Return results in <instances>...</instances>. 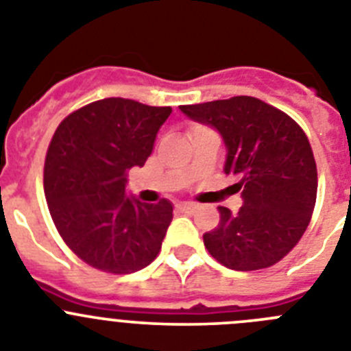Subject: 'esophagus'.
Listing matches in <instances>:
<instances>
[{
  "label": "esophagus",
  "mask_w": 351,
  "mask_h": 351,
  "mask_svg": "<svg viewBox=\"0 0 351 351\" xmlns=\"http://www.w3.org/2000/svg\"><path fill=\"white\" fill-rule=\"evenodd\" d=\"M178 209L181 210V213H186V214H193V213H197L198 206H197V204L182 202V204H178Z\"/></svg>",
  "instance_id": "esophagus-1"
}]
</instances>
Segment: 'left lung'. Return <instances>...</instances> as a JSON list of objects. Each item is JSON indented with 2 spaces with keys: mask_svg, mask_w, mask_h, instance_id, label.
<instances>
[{
  "mask_svg": "<svg viewBox=\"0 0 351 351\" xmlns=\"http://www.w3.org/2000/svg\"><path fill=\"white\" fill-rule=\"evenodd\" d=\"M190 119L218 130L226 145L225 173L237 178L243 207L219 209L204 234L210 256L234 271H258L300 241L316 202L318 173L306 133L295 121L253 96L181 105Z\"/></svg>",
  "mask_w": 351,
  "mask_h": 351,
  "instance_id": "8db88e82",
  "label": "left lung"
}]
</instances>
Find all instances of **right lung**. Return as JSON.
Returning a JSON list of instances; mask_svg holds the SVG:
<instances>
[{
	"mask_svg": "<svg viewBox=\"0 0 351 351\" xmlns=\"http://www.w3.org/2000/svg\"><path fill=\"white\" fill-rule=\"evenodd\" d=\"M170 107L105 98L61 121L49 145L43 190L56 228L80 260L112 274L153 262L172 204L126 197V173L144 167Z\"/></svg>",
	"mask_w": 351,
	"mask_h": 351,
	"instance_id": "right-lung-1",
	"label": "right lung"
}]
</instances>
